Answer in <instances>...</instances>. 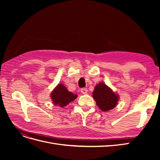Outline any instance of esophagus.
I'll return each instance as SVG.
<instances>
[{"label": "esophagus", "mask_w": 160, "mask_h": 160, "mask_svg": "<svg viewBox=\"0 0 160 160\" xmlns=\"http://www.w3.org/2000/svg\"><path fill=\"white\" fill-rule=\"evenodd\" d=\"M81 92L83 94H87V93H88V90L87 88H82L81 89Z\"/></svg>", "instance_id": "34e87169"}]
</instances>
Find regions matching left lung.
I'll list each match as a JSON object with an SVG mask.
<instances>
[{"label":"left lung","mask_w":160,"mask_h":160,"mask_svg":"<svg viewBox=\"0 0 160 160\" xmlns=\"http://www.w3.org/2000/svg\"><path fill=\"white\" fill-rule=\"evenodd\" d=\"M93 98L99 109L103 111L113 109L119 100V96L103 83H100L95 86Z\"/></svg>","instance_id":"obj_1"}]
</instances>
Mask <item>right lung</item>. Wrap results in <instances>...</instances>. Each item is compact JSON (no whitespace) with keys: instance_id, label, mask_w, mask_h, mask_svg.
Instances as JSON below:
<instances>
[{"instance_id":"right-lung-1","label":"right lung","mask_w":160,"mask_h":160,"mask_svg":"<svg viewBox=\"0 0 160 160\" xmlns=\"http://www.w3.org/2000/svg\"><path fill=\"white\" fill-rule=\"evenodd\" d=\"M51 98L52 103L55 105H58L61 108H64L74 101L77 98V95L69 91L62 84H59L52 91Z\"/></svg>"}]
</instances>
